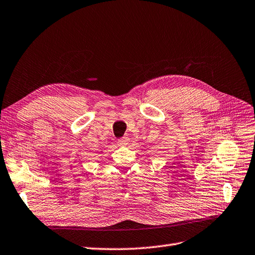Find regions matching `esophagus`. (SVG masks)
<instances>
[{"instance_id": "1", "label": "esophagus", "mask_w": 255, "mask_h": 255, "mask_svg": "<svg viewBox=\"0 0 255 255\" xmlns=\"http://www.w3.org/2000/svg\"><path fill=\"white\" fill-rule=\"evenodd\" d=\"M128 137H124L122 139H119L118 140V144L121 145V146H126L128 144Z\"/></svg>"}]
</instances>
